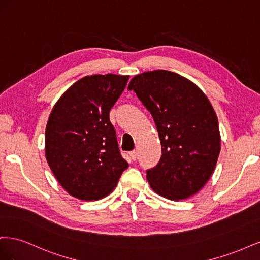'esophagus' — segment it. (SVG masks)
<instances>
[{
  "label": "esophagus",
  "mask_w": 260,
  "mask_h": 260,
  "mask_svg": "<svg viewBox=\"0 0 260 260\" xmlns=\"http://www.w3.org/2000/svg\"><path fill=\"white\" fill-rule=\"evenodd\" d=\"M129 156H130V158L132 160H136L138 158V152L137 151H132V152L129 153Z\"/></svg>",
  "instance_id": "34e87169"
}]
</instances>
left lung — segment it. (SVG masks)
<instances>
[{
	"label": "left lung",
	"instance_id": "obj_1",
	"mask_svg": "<svg viewBox=\"0 0 260 260\" xmlns=\"http://www.w3.org/2000/svg\"><path fill=\"white\" fill-rule=\"evenodd\" d=\"M128 90L151 113L161 143L159 162L146 170L153 191L171 201L198 193L214 172L221 147L218 118L207 96L168 70L137 75Z\"/></svg>",
	"mask_w": 260,
	"mask_h": 260
}]
</instances>
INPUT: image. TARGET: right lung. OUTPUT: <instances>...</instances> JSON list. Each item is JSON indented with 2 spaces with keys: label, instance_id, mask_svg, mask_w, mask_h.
<instances>
[{
  "label": "right lung",
  "instance_id": "right-lung-1",
  "mask_svg": "<svg viewBox=\"0 0 260 260\" xmlns=\"http://www.w3.org/2000/svg\"><path fill=\"white\" fill-rule=\"evenodd\" d=\"M129 76H86L54 105L45 129V157L59 184L76 199L98 201L116 187L128 168L118 147L109 111Z\"/></svg>",
  "mask_w": 260,
  "mask_h": 260
}]
</instances>
